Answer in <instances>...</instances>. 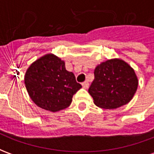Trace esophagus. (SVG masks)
I'll list each match as a JSON object with an SVG mask.
<instances>
[{
  "label": "esophagus",
  "instance_id": "1",
  "mask_svg": "<svg viewBox=\"0 0 154 154\" xmlns=\"http://www.w3.org/2000/svg\"><path fill=\"white\" fill-rule=\"evenodd\" d=\"M82 87H83V88H85V89H87V88H88V87H89V83H88V82H87V81H85L84 82H82Z\"/></svg>",
  "mask_w": 154,
  "mask_h": 154
}]
</instances>
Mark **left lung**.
Wrapping results in <instances>:
<instances>
[{
  "mask_svg": "<svg viewBox=\"0 0 154 154\" xmlns=\"http://www.w3.org/2000/svg\"><path fill=\"white\" fill-rule=\"evenodd\" d=\"M88 92L94 103L103 109H116L129 103L138 87V78L125 61L110 59L98 65Z\"/></svg>",
  "mask_w": 154,
  "mask_h": 154,
  "instance_id": "left-lung-1",
  "label": "left lung"
}]
</instances>
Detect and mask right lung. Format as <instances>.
<instances>
[{
  "label": "right lung",
  "mask_w": 154,
  "mask_h": 154,
  "mask_svg": "<svg viewBox=\"0 0 154 154\" xmlns=\"http://www.w3.org/2000/svg\"><path fill=\"white\" fill-rule=\"evenodd\" d=\"M25 84L32 100L53 112L70 106L73 95L82 87L65 63L54 54H47L29 66Z\"/></svg>",
  "instance_id": "right-lung-1"
}]
</instances>
